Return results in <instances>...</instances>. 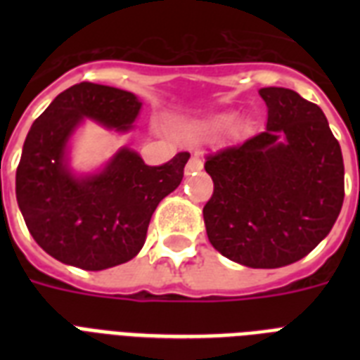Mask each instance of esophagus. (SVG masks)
<instances>
[{
	"instance_id": "34e87169",
	"label": "esophagus",
	"mask_w": 360,
	"mask_h": 360,
	"mask_svg": "<svg viewBox=\"0 0 360 360\" xmlns=\"http://www.w3.org/2000/svg\"><path fill=\"white\" fill-rule=\"evenodd\" d=\"M202 166H203L202 158H200V155H198V153H194V155L191 157V160L186 162V168H185L186 175L194 174V172H198V169H202Z\"/></svg>"
}]
</instances>
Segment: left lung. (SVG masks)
Returning <instances> with one entry per match:
<instances>
[{"instance_id": "obj_1", "label": "left lung", "mask_w": 360, "mask_h": 360, "mask_svg": "<svg viewBox=\"0 0 360 360\" xmlns=\"http://www.w3.org/2000/svg\"><path fill=\"white\" fill-rule=\"evenodd\" d=\"M259 95L267 130L205 158L214 191L203 220L222 256L276 269L302 259L333 230L344 203V158L318 104L285 87Z\"/></svg>"}]
</instances>
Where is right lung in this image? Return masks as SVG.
Listing matches in <instances>:
<instances>
[{"label": "right lung", "instance_id": "right-lung-1", "mask_svg": "<svg viewBox=\"0 0 360 360\" xmlns=\"http://www.w3.org/2000/svg\"><path fill=\"white\" fill-rule=\"evenodd\" d=\"M140 108L132 93L82 82L31 124L16 168V202L37 245L61 263L103 271L132 259L160 200L179 186L191 153L147 166L123 147L95 175L76 177L67 168V141L84 117L127 130Z\"/></svg>", "mask_w": 360, "mask_h": 360}]
</instances>
